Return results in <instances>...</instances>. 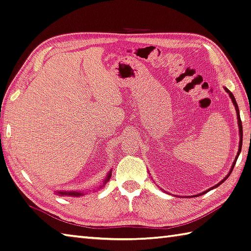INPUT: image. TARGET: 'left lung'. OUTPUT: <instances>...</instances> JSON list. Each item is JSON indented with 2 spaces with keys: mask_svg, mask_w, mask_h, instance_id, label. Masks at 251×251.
Listing matches in <instances>:
<instances>
[{
  "mask_svg": "<svg viewBox=\"0 0 251 251\" xmlns=\"http://www.w3.org/2000/svg\"><path fill=\"white\" fill-rule=\"evenodd\" d=\"M226 91L228 93V95H229V97H231L232 99V101H233V104L235 105V109H236V112H237V119H238V126H239V135H240V141H239V148H238V152H237V156H236V158H235V160H234V162H233V166H232V168H231V171H229V173H228V176H229V175H231L232 173V171H233V169H234V167H235V163H236V160H237V158H238V156H239V152H240V151H242V145H243V126H242V120H240V116H239V110H238V106H237V103H236V100H235V97H234V95L232 94V92H229L227 89H226ZM227 176L226 177V178H223V181H221L220 183H218L216 186H213V187H211L210 190H212V188H214V187H218L220 184H222L224 181L226 180L227 178ZM209 190V191H210ZM208 192V191H207ZM203 193H206V192H203ZM202 193V194H203Z\"/></svg>",
  "mask_w": 251,
  "mask_h": 251,
  "instance_id": "left-lung-1",
  "label": "left lung"
}]
</instances>
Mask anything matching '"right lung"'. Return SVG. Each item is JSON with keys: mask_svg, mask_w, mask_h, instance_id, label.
I'll return each mask as SVG.
<instances>
[{"mask_svg": "<svg viewBox=\"0 0 251 251\" xmlns=\"http://www.w3.org/2000/svg\"><path fill=\"white\" fill-rule=\"evenodd\" d=\"M111 176V172H109V175L107 176V178L105 180V183L109 181V178ZM59 195L61 196H73V197H78V196H81L83 195L82 193H78V192H58Z\"/></svg>", "mask_w": 251, "mask_h": 251, "instance_id": "obj_1", "label": "right lung"}]
</instances>
